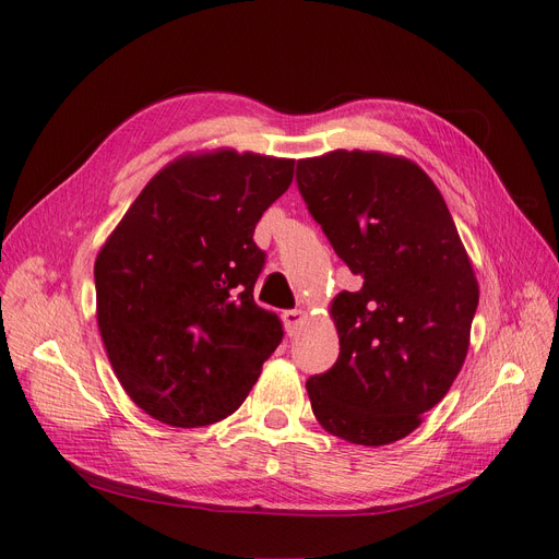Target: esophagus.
Returning <instances> with one entry per match:
<instances>
[{
	"label": "esophagus",
	"mask_w": 559,
	"mask_h": 559,
	"mask_svg": "<svg viewBox=\"0 0 559 559\" xmlns=\"http://www.w3.org/2000/svg\"><path fill=\"white\" fill-rule=\"evenodd\" d=\"M282 319H284V329H286V333H289V335H296V333H298V329L302 326V321L308 319V312H306V310H286V312L282 314Z\"/></svg>",
	"instance_id": "obj_1"
}]
</instances>
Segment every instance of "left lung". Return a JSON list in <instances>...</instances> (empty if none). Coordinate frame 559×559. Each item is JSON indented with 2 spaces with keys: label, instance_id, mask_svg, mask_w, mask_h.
Wrapping results in <instances>:
<instances>
[{
  "label": "left lung",
  "instance_id": "8db88e82",
  "mask_svg": "<svg viewBox=\"0 0 559 559\" xmlns=\"http://www.w3.org/2000/svg\"><path fill=\"white\" fill-rule=\"evenodd\" d=\"M296 181L359 286L331 317L341 354L308 380L317 421L357 445H389L421 425L464 366L478 280L441 191L382 151L302 158Z\"/></svg>",
  "mask_w": 559,
  "mask_h": 559
}]
</instances>
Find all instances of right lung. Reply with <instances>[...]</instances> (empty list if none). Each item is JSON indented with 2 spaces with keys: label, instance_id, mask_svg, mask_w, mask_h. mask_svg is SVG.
<instances>
[{
  "label": "right lung",
  "instance_id": "obj_1",
  "mask_svg": "<svg viewBox=\"0 0 559 559\" xmlns=\"http://www.w3.org/2000/svg\"><path fill=\"white\" fill-rule=\"evenodd\" d=\"M292 158L235 148L167 163L95 259L97 326L114 373L146 415L207 427L242 405L282 321L253 302L263 212L289 189Z\"/></svg>",
  "mask_w": 559,
  "mask_h": 559
}]
</instances>
